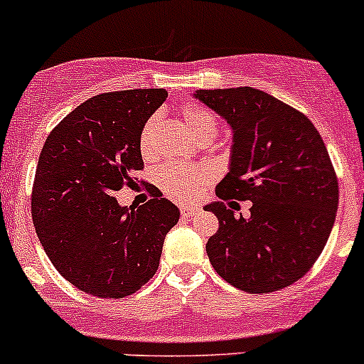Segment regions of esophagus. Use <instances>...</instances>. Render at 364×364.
I'll return each mask as SVG.
<instances>
[{
  "mask_svg": "<svg viewBox=\"0 0 364 364\" xmlns=\"http://www.w3.org/2000/svg\"><path fill=\"white\" fill-rule=\"evenodd\" d=\"M179 211H181L183 217H193V215L199 211V208L193 206V204H181V206H179Z\"/></svg>",
  "mask_w": 364,
  "mask_h": 364,
  "instance_id": "1",
  "label": "esophagus"
}]
</instances>
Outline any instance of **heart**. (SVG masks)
Returning a JSON list of instances; mask_svg holds the SVG:
<instances>
[{
	"instance_id": "obj_1",
	"label": "heart",
	"mask_w": 364,
	"mask_h": 364,
	"mask_svg": "<svg viewBox=\"0 0 364 364\" xmlns=\"http://www.w3.org/2000/svg\"><path fill=\"white\" fill-rule=\"evenodd\" d=\"M183 122L192 136L199 142H210L217 135V121L213 114L204 110L203 107L193 103H186L179 108ZM156 117H149L140 132L139 147L144 158L153 156V140L156 129ZM211 171L204 165H179L167 164L156 171V183L165 196L176 200H188L199 197L204 186L210 183Z\"/></svg>"
}]
</instances>
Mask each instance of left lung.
Masks as SVG:
<instances>
[{
  "label": "left lung",
  "instance_id": "1",
  "mask_svg": "<svg viewBox=\"0 0 364 364\" xmlns=\"http://www.w3.org/2000/svg\"><path fill=\"white\" fill-rule=\"evenodd\" d=\"M193 96L232 129L231 165L218 199L250 200V217L224 203L206 252L215 272L249 294H270L301 279L322 254L338 210V178L313 122L252 87L197 90Z\"/></svg>",
  "mask_w": 364,
  "mask_h": 364
}]
</instances>
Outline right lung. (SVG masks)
<instances>
[{
    "label": "right lung",
    "mask_w": 364,
    "mask_h": 364,
    "mask_svg": "<svg viewBox=\"0 0 364 364\" xmlns=\"http://www.w3.org/2000/svg\"><path fill=\"white\" fill-rule=\"evenodd\" d=\"M165 88L94 96L46 139L35 171L31 218L53 267L73 287L101 299L135 294L156 274L179 210L147 183L151 199L121 206L115 192L144 168L139 140Z\"/></svg>",
    "instance_id": "right-lung-1"
}]
</instances>
